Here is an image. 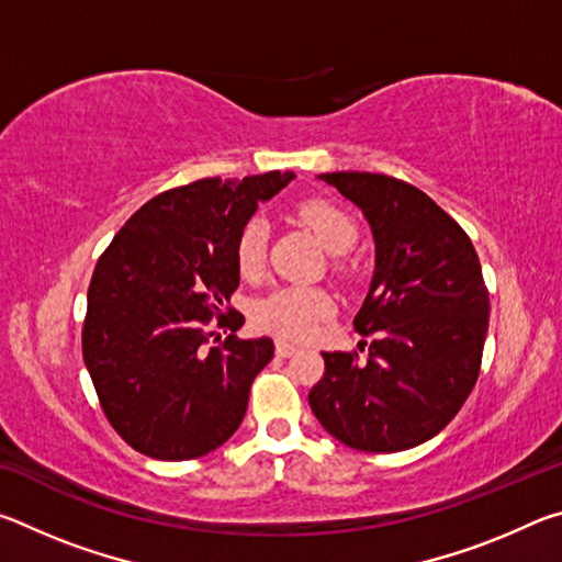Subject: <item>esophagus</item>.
I'll return each mask as SVG.
<instances>
[{
  "mask_svg": "<svg viewBox=\"0 0 562 562\" xmlns=\"http://www.w3.org/2000/svg\"><path fill=\"white\" fill-rule=\"evenodd\" d=\"M274 351H278V357H292L294 351H297V347L290 345V341H284V339H278L274 341Z\"/></svg>",
  "mask_w": 562,
  "mask_h": 562,
  "instance_id": "1",
  "label": "esophagus"
}]
</instances>
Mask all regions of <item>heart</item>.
Masks as SVG:
<instances>
[{
	"mask_svg": "<svg viewBox=\"0 0 562 562\" xmlns=\"http://www.w3.org/2000/svg\"><path fill=\"white\" fill-rule=\"evenodd\" d=\"M300 217L315 231L319 243L329 252H347L357 243V223L335 203H304L300 207ZM265 247H268V225L262 217H252L243 225L235 240V262L243 278L260 274L265 265ZM329 312L331 300L322 290L280 288L255 302L252 322L282 339H307Z\"/></svg>",
	"mask_w": 562,
	"mask_h": 562,
	"instance_id": "1",
	"label": "heart"
}]
</instances>
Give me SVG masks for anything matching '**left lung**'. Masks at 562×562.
Wrapping results in <instances>:
<instances>
[{"label":"left lung","instance_id":"left-lung-1","mask_svg":"<svg viewBox=\"0 0 562 562\" xmlns=\"http://www.w3.org/2000/svg\"><path fill=\"white\" fill-rule=\"evenodd\" d=\"M319 178L364 211L376 270L355 317L369 355L322 351L325 374L310 406L349 449H414L459 414L479 379L491 312L479 255L463 227L406 180L359 170Z\"/></svg>","mask_w":562,"mask_h":562}]
</instances>
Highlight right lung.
<instances>
[{"mask_svg":"<svg viewBox=\"0 0 562 562\" xmlns=\"http://www.w3.org/2000/svg\"><path fill=\"white\" fill-rule=\"evenodd\" d=\"M292 178L270 170L170 188L140 205L103 250L81 351L103 414L131 449L190 461L240 426L274 345L235 335L245 322L227 307L240 284L235 240L258 201ZM213 318L234 335L207 348Z\"/></svg>","mask_w":562,"mask_h":562,"instance_id":"1","label":"right lung"}]
</instances>
